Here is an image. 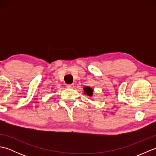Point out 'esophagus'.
Segmentation results:
<instances>
[{
    "instance_id": "34e87169",
    "label": "esophagus",
    "mask_w": 156,
    "mask_h": 156,
    "mask_svg": "<svg viewBox=\"0 0 156 156\" xmlns=\"http://www.w3.org/2000/svg\"><path fill=\"white\" fill-rule=\"evenodd\" d=\"M74 84H66V87L68 88H74Z\"/></svg>"
}]
</instances>
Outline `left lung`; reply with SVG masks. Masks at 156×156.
I'll list each match as a JSON object with an SVG mask.
<instances>
[{"label":"left lung","instance_id":"8db88e82","mask_svg":"<svg viewBox=\"0 0 156 156\" xmlns=\"http://www.w3.org/2000/svg\"><path fill=\"white\" fill-rule=\"evenodd\" d=\"M84 90L85 92V94H87V95L90 96V97H91V96L92 95V92H93V90L90 87H86L84 88Z\"/></svg>","mask_w":156,"mask_h":156}]
</instances>
